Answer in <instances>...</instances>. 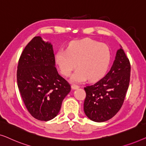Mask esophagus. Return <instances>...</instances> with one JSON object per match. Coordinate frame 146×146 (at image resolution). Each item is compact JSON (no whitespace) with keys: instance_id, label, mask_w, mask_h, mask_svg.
Segmentation results:
<instances>
[{"instance_id":"esophagus-1","label":"esophagus","mask_w":146,"mask_h":146,"mask_svg":"<svg viewBox=\"0 0 146 146\" xmlns=\"http://www.w3.org/2000/svg\"><path fill=\"white\" fill-rule=\"evenodd\" d=\"M71 87H72V88L73 90H76V89L79 88V86L76 85V84H72V85L71 86Z\"/></svg>"}]
</instances>
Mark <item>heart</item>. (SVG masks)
I'll return each instance as SVG.
<instances>
[{
    "mask_svg": "<svg viewBox=\"0 0 146 146\" xmlns=\"http://www.w3.org/2000/svg\"><path fill=\"white\" fill-rule=\"evenodd\" d=\"M110 60L108 46L90 38L71 42L67 50L58 51L56 56L57 64L64 76H69L78 65L79 68L72 76L74 82L87 79L98 81L106 73Z\"/></svg>",
    "mask_w": 146,
    "mask_h": 146,
    "instance_id": "heart-1",
    "label": "heart"
}]
</instances>
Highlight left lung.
Masks as SVG:
<instances>
[{
  "label": "left lung",
  "mask_w": 146,
  "mask_h": 146,
  "mask_svg": "<svg viewBox=\"0 0 146 146\" xmlns=\"http://www.w3.org/2000/svg\"><path fill=\"white\" fill-rule=\"evenodd\" d=\"M131 65L122 48L109 72L94 84L84 88V110L91 120L102 122L113 117L122 106L130 80Z\"/></svg>",
  "instance_id": "obj_1"
}]
</instances>
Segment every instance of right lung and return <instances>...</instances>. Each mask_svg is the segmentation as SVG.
I'll return each mask as SVG.
<instances>
[{"label": "right lung", "mask_w": 146, "mask_h": 146, "mask_svg": "<svg viewBox=\"0 0 146 146\" xmlns=\"http://www.w3.org/2000/svg\"><path fill=\"white\" fill-rule=\"evenodd\" d=\"M17 79L26 108L32 116L40 121L56 116L71 90L70 84L55 68L52 46L40 36L34 37L22 52Z\"/></svg>", "instance_id": "right-lung-1"}]
</instances>
